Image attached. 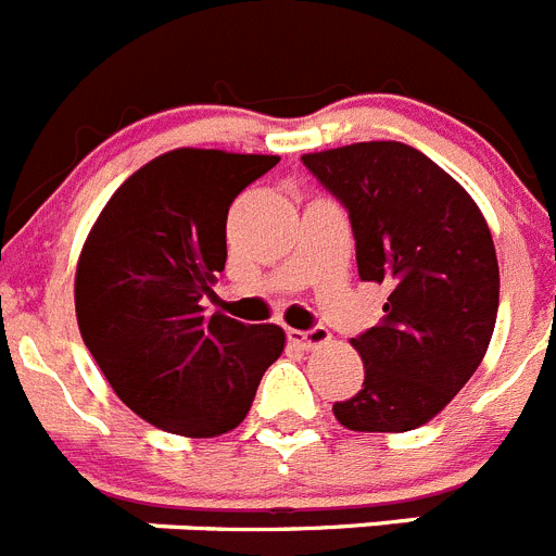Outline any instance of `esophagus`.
<instances>
[{"label": "esophagus", "instance_id": "esophagus-1", "mask_svg": "<svg viewBox=\"0 0 556 556\" xmlns=\"http://www.w3.org/2000/svg\"><path fill=\"white\" fill-rule=\"evenodd\" d=\"M288 338L293 344L305 346V350H316V346L330 344V330L327 327H313V330H288Z\"/></svg>", "mask_w": 556, "mask_h": 556}]
</instances>
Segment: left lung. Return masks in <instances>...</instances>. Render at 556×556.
I'll use <instances>...</instances> for the list:
<instances>
[{
	"label": "left lung",
	"instance_id": "1",
	"mask_svg": "<svg viewBox=\"0 0 556 556\" xmlns=\"http://www.w3.org/2000/svg\"><path fill=\"white\" fill-rule=\"evenodd\" d=\"M350 212L364 282L389 288L380 325L352 346L364 389L332 405L350 431H414L479 369L498 316V257L467 190L403 142L302 156Z\"/></svg>",
	"mask_w": 556,
	"mask_h": 556
}]
</instances>
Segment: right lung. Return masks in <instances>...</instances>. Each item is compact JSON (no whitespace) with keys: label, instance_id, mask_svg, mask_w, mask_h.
I'll return each mask as SVG.
<instances>
[{"label":"right lung","instance_id":"1","mask_svg":"<svg viewBox=\"0 0 556 556\" xmlns=\"http://www.w3.org/2000/svg\"><path fill=\"white\" fill-rule=\"evenodd\" d=\"M279 156L178 148L125 178L86 238L75 274L77 327L105 380L144 422L206 439L238 428L277 325L204 316L226 265L231 201Z\"/></svg>","mask_w":556,"mask_h":556}]
</instances>
